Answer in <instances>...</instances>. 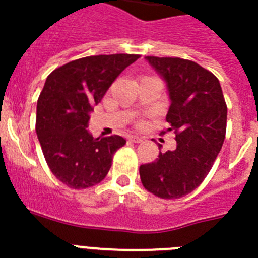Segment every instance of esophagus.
<instances>
[{
    "label": "esophagus",
    "mask_w": 258,
    "mask_h": 258,
    "mask_svg": "<svg viewBox=\"0 0 258 258\" xmlns=\"http://www.w3.org/2000/svg\"><path fill=\"white\" fill-rule=\"evenodd\" d=\"M128 139L131 142H133V143H141V142L143 141V139H142L141 137H137V135H133V137H130Z\"/></svg>",
    "instance_id": "1"
}]
</instances>
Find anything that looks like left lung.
<instances>
[{"label":"left lung","mask_w":258,"mask_h":258,"mask_svg":"<svg viewBox=\"0 0 258 258\" xmlns=\"http://www.w3.org/2000/svg\"><path fill=\"white\" fill-rule=\"evenodd\" d=\"M146 60L167 84L170 104L167 131L175 133L176 149L139 167L147 191L175 200L196 190L220 154L226 134L228 107L218 79L197 62L179 57Z\"/></svg>","instance_id":"obj_1"}]
</instances>
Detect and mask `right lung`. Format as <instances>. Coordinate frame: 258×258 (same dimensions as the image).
Masks as SVG:
<instances>
[{
    "label": "right lung",
    "mask_w": 258,
    "mask_h": 258,
    "mask_svg": "<svg viewBox=\"0 0 258 258\" xmlns=\"http://www.w3.org/2000/svg\"><path fill=\"white\" fill-rule=\"evenodd\" d=\"M139 54H99L56 68L37 100L36 133L50 171L71 188L100 183L113 154L125 145L119 135L93 138L89 113L107 89Z\"/></svg>",
    "instance_id": "1"
}]
</instances>
